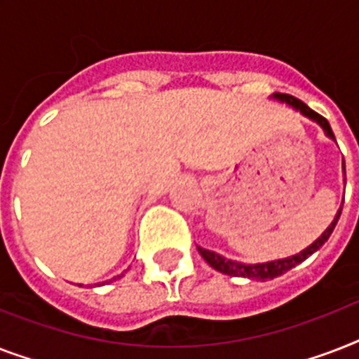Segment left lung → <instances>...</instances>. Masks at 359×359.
Instances as JSON below:
<instances>
[{
    "label": "left lung",
    "instance_id": "1",
    "mask_svg": "<svg viewBox=\"0 0 359 359\" xmlns=\"http://www.w3.org/2000/svg\"><path fill=\"white\" fill-rule=\"evenodd\" d=\"M273 100H279V102L289 104L290 108L296 109V111H300L304 117H307L313 123H317L320 128L324 130V134L326 137H330L332 141H335V135L332 132V126L326 119H324L323 115H318L317 111H313L309 106L298 100V98L290 97V95H281V93H273L272 95ZM343 175H345V160H343ZM346 180V177H345ZM341 210H343V205L339 207L337 214H335L334 222L328 225V229L324 231L323 235L318 236L311 245H307L306 250H302L300 253H296V255L285 257V259H278V261H268V262H257V264H244V262L238 261H231V259H225L219 253H214L210 250H205V248H199L197 245V250L201 253V257L205 261L214 268V270H218V272L225 273V276H233V278H248V279H255V281H268V279L278 278V276H283L285 272H289L294 266H298L300 262H304L309 255H313L315 251L320 250L324 245V242L330 238V235L334 233L335 225H337V219L341 216Z\"/></svg>",
    "mask_w": 359,
    "mask_h": 359
}]
</instances>
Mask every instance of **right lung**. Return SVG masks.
Returning a JSON list of instances; mask_svg holds the SVG:
<instances>
[{"instance_id":"1","label":"right lung","mask_w":359,"mask_h":359,"mask_svg":"<svg viewBox=\"0 0 359 359\" xmlns=\"http://www.w3.org/2000/svg\"><path fill=\"white\" fill-rule=\"evenodd\" d=\"M123 278V273H121V276H117V278H114V279H121ZM114 279H109V281H114ZM106 283H108V281H106Z\"/></svg>"}]
</instances>
